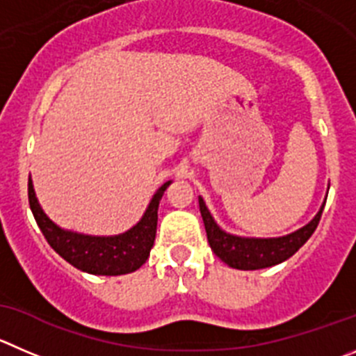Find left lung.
Returning <instances> with one entry per match:
<instances>
[{"instance_id": "8db88e82", "label": "left lung", "mask_w": 356, "mask_h": 356, "mask_svg": "<svg viewBox=\"0 0 356 356\" xmlns=\"http://www.w3.org/2000/svg\"><path fill=\"white\" fill-rule=\"evenodd\" d=\"M198 204H200L202 219H204L211 249L216 253V257L221 258L228 267L238 268V270L267 268L293 257L298 249L309 241V237L314 234L325 207V204L321 205L318 214L305 227L298 228L293 234L274 238H254L227 234L218 227L209 209L205 207V202L202 200V197L198 198Z\"/></svg>"}]
</instances>
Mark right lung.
<instances>
[{"mask_svg": "<svg viewBox=\"0 0 356 356\" xmlns=\"http://www.w3.org/2000/svg\"><path fill=\"white\" fill-rule=\"evenodd\" d=\"M170 182H165L156 191L144 216L135 227L124 234L112 235V237H95V235L68 232L52 223L36 200L31 177L28 182L29 207L43 237L47 238L51 248L70 265L95 275L129 274L140 268L149 258L156 238L159 200Z\"/></svg>", "mask_w": 356, "mask_h": 356, "instance_id": "1", "label": "right lung"}]
</instances>
